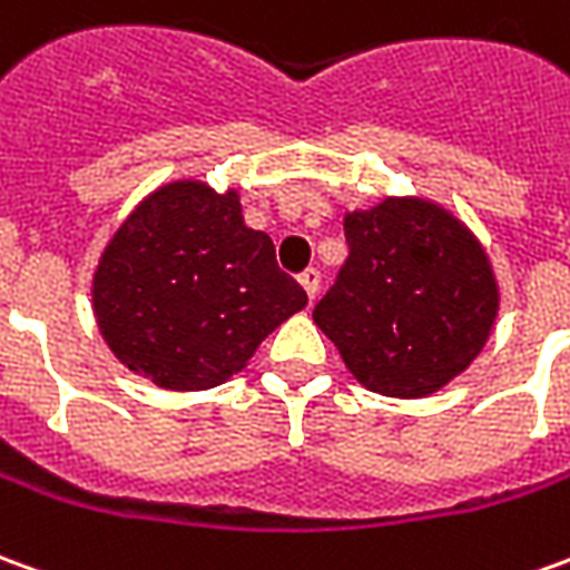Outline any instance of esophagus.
<instances>
[{"label": "esophagus", "instance_id": "esophagus-1", "mask_svg": "<svg viewBox=\"0 0 570 570\" xmlns=\"http://www.w3.org/2000/svg\"><path fill=\"white\" fill-rule=\"evenodd\" d=\"M298 284H302V289L308 293V298H317V289H321V272H314V268H308V272L298 277Z\"/></svg>", "mask_w": 570, "mask_h": 570}]
</instances>
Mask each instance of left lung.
Listing matches in <instances>:
<instances>
[{
    "label": "left lung",
    "instance_id": "obj_1",
    "mask_svg": "<svg viewBox=\"0 0 570 570\" xmlns=\"http://www.w3.org/2000/svg\"><path fill=\"white\" fill-rule=\"evenodd\" d=\"M342 228L352 253L314 324L367 392L435 395L491 340L500 281L488 249L429 197H382Z\"/></svg>",
    "mask_w": 570,
    "mask_h": 570
}]
</instances>
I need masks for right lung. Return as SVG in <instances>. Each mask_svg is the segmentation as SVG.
Listing matches in <instances>:
<instances>
[{
	"label": "right lung",
	"mask_w": 570,
	"mask_h": 570,
	"mask_svg": "<svg viewBox=\"0 0 570 570\" xmlns=\"http://www.w3.org/2000/svg\"><path fill=\"white\" fill-rule=\"evenodd\" d=\"M308 305L277 268L265 230L244 225L240 190L175 178L119 222L91 272L107 348L166 392H206L249 364Z\"/></svg>",
	"instance_id": "obj_1"
}]
</instances>
